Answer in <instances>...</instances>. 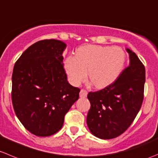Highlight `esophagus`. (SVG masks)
<instances>
[{
    "mask_svg": "<svg viewBox=\"0 0 158 158\" xmlns=\"http://www.w3.org/2000/svg\"><path fill=\"white\" fill-rule=\"evenodd\" d=\"M87 96V91L84 89H81L80 91V97L81 98H86Z\"/></svg>",
    "mask_w": 158,
    "mask_h": 158,
    "instance_id": "1",
    "label": "esophagus"
}]
</instances>
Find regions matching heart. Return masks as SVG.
Listing matches in <instances>:
<instances>
[{
  "instance_id": "1",
  "label": "heart",
  "mask_w": 158,
  "mask_h": 158,
  "mask_svg": "<svg viewBox=\"0 0 158 158\" xmlns=\"http://www.w3.org/2000/svg\"><path fill=\"white\" fill-rule=\"evenodd\" d=\"M126 53L120 47L87 45L76 51L74 57H68L64 68L70 81L79 85L87 77L96 87L111 84L124 69Z\"/></svg>"
}]
</instances>
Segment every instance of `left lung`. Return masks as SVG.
Returning <instances> with one entry per match:
<instances>
[{
    "instance_id": "obj_1",
    "label": "left lung",
    "mask_w": 158,
    "mask_h": 158,
    "mask_svg": "<svg viewBox=\"0 0 158 158\" xmlns=\"http://www.w3.org/2000/svg\"><path fill=\"white\" fill-rule=\"evenodd\" d=\"M130 65L104 89L89 92L90 108L87 124L101 139H112L125 132L135 119L143 100L145 68L136 54L127 49Z\"/></svg>"
}]
</instances>
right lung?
Returning <instances> with one entry per match:
<instances>
[{"label":"right lung","mask_w":158,"mask_h":158,"mask_svg":"<svg viewBox=\"0 0 158 158\" xmlns=\"http://www.w3.org/2000/svg\"><path fill=\"white\" fill-rule=\"evenodd\" d=\"M64 42L43 40L30 46L14 67L11 99L21 124L31 134L48 137L61 129L80 89L67 80Z\"/></svg>","instance_id":"obj_1"}]
</instances>
